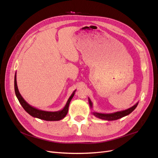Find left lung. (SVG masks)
Wrapping results in <instances>:
<instances>
[{
    "instance_id": "1",
    "label": "left lung",
    "mask_w": 158,
    "mask_h": 158,
    "mask_svg": "<svg viewBox=\"0 0 158 158\" xmlns=\"http://www.w3.org/2000/svg\"><path fill=\"white\" fill-rule=\"evenodd\" d=\"M88 102H89V107L92 110L93 103L89 98H88ZM138 104V102H137L135 105V106H133L132 107L128 108L127 109L123 110V111H121L112 113H98V112H95V111H92V113L95 117H96L100 119H103V120L114 121V120H117V119H118V118H121L123 117H125V116L128 115V114L131 113L134 111V110L136 108Z\"/></svg>"
}]
</instances>
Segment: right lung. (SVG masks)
<instances>
[{"instance_id":"right-lung-1","label":"right lung","mask_w":158,"mask_h":158,"mask_svg":"<svg viewBox=\"0 0 158 158\" xmlns=\"http://www.w3.org/2000/svg\"><path fill=\"white\" fill-rule=\"evenodd\" d=\"M14 90H15V94L19 102H20L22 107L24 109L25 111L28 114H30L31 116L35 118L42 119V120H45L47 121H60L64 117H65L69 111V104L71 102V99L74 97L76 92V90H74L73 93L72 94V95L69 98L67 102H66L65 106L63 107V109H61L58 111H43V110H40L39 109H37L30 106V105L27 103L25 101V99L22 98L21 94L19 92V90L18 88L16 82V73L15 74V76H14Z\"/></svg>"}]
</instances>
